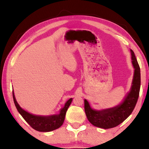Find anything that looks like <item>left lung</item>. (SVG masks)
<instances>
[{
    "instance_id": "8db88e82",
    "label": "left lung",
    "mask_w": 149,
    "mask_h": 149,
    "mask_svg": "<svg viewBox=\"0 0 149 149\" xmlns=\"http://www.w3.org/2000/svg\"><path fill=\"white\" fill-rule=\"evenodd\" d=\"M131 57L134 68V74L130 92L123 101L114 107L95 110L91 107L89 102L84 100L85 112L89 122L96 127L110 129L120 125L132 114L137 104L141 87L140 68L134 52L131 49Z\"/></svg>"
}]
</instances>
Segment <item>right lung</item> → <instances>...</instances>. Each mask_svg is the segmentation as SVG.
Segmentation results:
<instances>
[{"label":"right lung","mask_w":149,"mask_h":149,"mask_svg":"<svg viewBox=\"0 0 149 149\" xmlns=\"http://www.w3.org/2000/svg\"><path fill=\"white\" fill-rule=\"evenodd\" d=\"M13 99L15 106L17 111L24 119L29 123V125L34 130L41 132H51L59 128L61 126L65 119V114L72 101V98L70 99L65 102L64 107L60 111L58 114H53L50 116H40L31 114L23 108L20 107L18 103L16 101L13 91Z\"/></svg>","instance_id":"1"}]
</instances>
